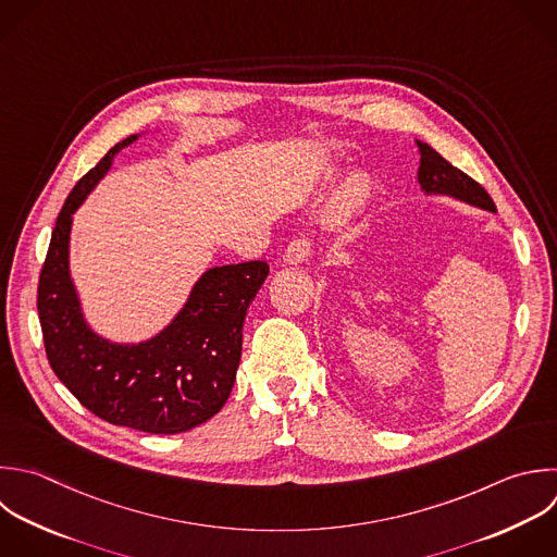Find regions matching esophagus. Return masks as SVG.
Listing matches in <instances>:
<instances>
[{
    "instance_id": "obj_1",
    "label": "esophagus",
    "mask_w": 557,
    "mask_h": 557,
    "mask_svg": "<svg viewBox=\"0 0 557 557\" xmlns=\"http://www.w3.org/2000/svg\"><path fill=\"white\" fill-rule=\"evenodd\" d=\"M309 255H311V242H309V237L300 235L287 244L283 259L292 265H298V263H305L309 259Z\"/></svg>"
}]
</instances>
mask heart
<instances>
[{"label": "heart", "mask_w": 557, "mask_h": 557, "mask_svg": "<svg viewBox=\"0 0 557 557\" xmlns=\"http://www.w3.org/2000/svg\"><path fill=\"white\" fill-rule=\"evenodd\" d=\"M370 198V183L366 176L355 174L348 176L339 189L335 191L333 200H331V215L335 218H348L352 213H357Z\"/></svg>", "instance_id": "obj_1"}]
</instances>
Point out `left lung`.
I'll return each mask as SVG.
<instances>
[{
  "label": "left lung",
  "mask_w": 557,
  "mask_h": 557,
  "mask_svg": "<svg viewBox=\"0 0 557 557\" xmlns=\"http://www.w3.org/2000/svg\"><path fill=\"white\" fill-rule=\"evenodd\" d=\"M420 152V168H418V185L426 196H448L470 207L496 213V207L487 191L466 176L461 170L453 168L442 154H437L429 144L416 139Z\"/></svg>",
  "instance_id": "8db88e82"
}]
</instances>
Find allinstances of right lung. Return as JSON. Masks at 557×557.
<instances>
[{
    "mask_svg": "<svg viewBox=\"0 0 557 557\" xmlns=\"http://www.w3.org/2000/svg\"><path fill=\"white\" fill-rule=\"evenodd\" d=\"M131 135L78 181L65 200L39 278V320L52 370L96 416L146 433H183L213 418L231 396L246 311L270 265L248 261L209 268L174 320L137 344L96 333L70 272L74 213L107 176Z\"/></svg>",
    "mask_w": 557,
    "mask_h": 557,
    "instance_id": "add662e5",
    "label": "right lung"
}]
</instances>
